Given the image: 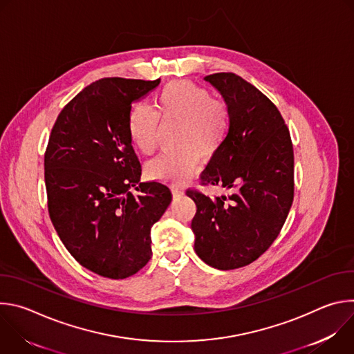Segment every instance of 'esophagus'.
<instances>
[{
  "label": "esophagus",
  "instance_id": "esophagus-1",
  "mask_svg": "<svg viewBox=\"0 0 354 354\" xmlns=\"http://www.w3.org/2000/svg\"><path fill=\"white\" fill-rule=\"evenodd\" d=\"M172 194L176 197V196H180V194H183V189H180V187H178V186H172Z\"/></svg>",
  "mask_w": 354,
  "mask_h": 354
}]
</instances>
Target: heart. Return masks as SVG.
Masks as SVG:
<instances>
[{"label":"heart","mask_w":354,"mask_h":354,"mask_svg":"<svg viewBox=\"0 0 354 354\" xmlns=\"http://www.w3.org/2000/svg\"><path fill=\"white\" fill-rule=\"evenodd\" d=\"M161 122H179L175 151L161 154L147 164V175L164 183H185L197 169L200 157L212 158L230 130L227 106L212 93L190 81L164 85L153 97V111L136 105L129 115L127 129L134 147L148 156L157 145Z\"/></svg>","instance_id":"obj_1"}]
</instances>
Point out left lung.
<instances>
[{"label": "left lung", "mask_w": 354, "mask_h": 354, "mask_svg": "<svg viewBox=\"0 0 354 354\" xmlns=\"http://www.w3.org/2000/svg\"><path fill=\"white\" fill-rule=\"evenodd\" d=\"M224 97L230 130L201 174V185L228 194L189 189L196 203L194 250L209 266L231 270L257 261L280 234L294 198V151L284 119L257 86L232 73L205 77Z\"/></svg>", "instance_id": "obj_1"}]
</instances>
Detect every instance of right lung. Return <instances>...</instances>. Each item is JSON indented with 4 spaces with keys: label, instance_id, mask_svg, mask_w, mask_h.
Here are the masks:
<instances>
[{
    "label": "right lung",
    "instance_id": "right-lung-1",
    "mask_svg": "<svg viewBox=\"0 0 354 354\" xmlns=\"http://www.w3.org/2000/svg\"><path fill=\"white\" fill-rule=\"evenodd\" d=\"M160 81L92 82L64 106L48 138L50 220L74 259L99 276L126 279L148 263L151 227L172 200L168 186L140 182L141 165L127 129L131 104Z\"/></svg>",
    "mask_w": 354,
    "mask_h": 354
}]
</instances>
